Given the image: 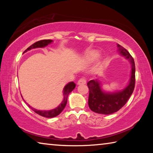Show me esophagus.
I'll list each match as a JSON object with an SVG mask.
<instances>
[{
	"mask_svg": "<svg viewBox=\"0 0 153 153\" xmlns=\"http://www.w3.org/2000/svg\"><path fill=\"white\" fill-rule=\"evenodd\" d=\"M86 83V80L85 78H81L78 80L77 82V84L78 85H81V84H85Z\"/></svg>",
	"mask_w": 153,
	"mask_h": 153,
	"instance_id": "34e87169",
	"label": "esophagus"
}]
</instances>
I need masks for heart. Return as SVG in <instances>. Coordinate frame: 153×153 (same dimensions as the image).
Listing matches in <instances>:
<instances>
[{
  "label": "heart",
  "mask_w": 153,
  "mask_h": 153,
  "mask_svg": "<svg viewBox=\"0 0 153 153\" xmlns=\"http://www.w3.org/2000/svg\"><path fill=\"white\" fill-rule=\"evenodd\" d=\"M98 54L97 52L92 51L86 56V60L88 62H92L93 61H94L95 59L98 57Z\"/></svg>",
  "instance_id": "1"
}]
</instances>
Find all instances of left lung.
I'll list each match as a JSON object with an SVG mask.
<instances>
[{"instance_id":"8db88e82","label":"left lung","mask_w":153,"mask_h":153,"mask_svg":"<svg viewBox=\"0 0 153 153\" xmlns=\"http://www.w3.org/2000/svg\"><path fill=\"white\" fill-rule=\"evenodd\" d=\"M121 55L126 56L131 65V77L129 85L121 91L107 93L102 91L97 80H90L87 83L89 88L88 106L92 111L103 115L117 112L122 108L133 93L135 87V63L132 56L123 46L117 45Z\"/></svg>"}]
</instances>
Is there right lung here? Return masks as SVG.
Returning a JSON list of instances; mask_svg holds the SVG:
<instances>
[{
  "label": "right lung",
  "mask_w": 153,
  "mask_h": 153,
  "mask_svg": "<svg viewBox=\"0 0 153 153\" xmlns=\"http://www.w3.org/2000/svg\"><path fill=\"white\" fill-rule=\"evenodd\" d=\"M53 40H40L38 41L35 43H33V45H31L30 47H28L26 50L24 51V53L27 52V51H30L31 49L33 48H42V47H45V46H47L48 44H51ZM76 84L74 82H69V84H67L65 86L64 89H63V100L62 101V102L57 107L54 108V109H52L50 111H39L37 109H35L32 107H31L30 106L28 105L29 107H30V108L34 111L35 113H36L38 115H40L42 117H47V118H51V117H54L57 116L58 115H59L63 110L64 109V108L65 107V106L67 105V97H68V95L69 93H70L72 90H73L75 88H76Z\"/></svg>",
  "instance_id": "1"
}]
</instances>
